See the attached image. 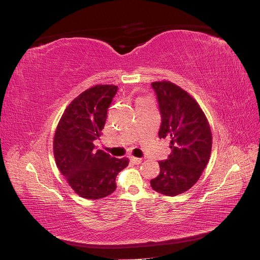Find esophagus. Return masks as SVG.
<instances>
[{
    "label": "esophagus",
    "mask_w": 260,
    "mask_h": 260,
    "mask_svg": "<svg viewBox=\"0 0 260 260\" xmlns=\"http://www.w3.org/2000/svg\"><path fill=\"white\" fill-rule=\"evenodd\" d=\"M130 160H131L133 164H136V165H139V164H141V162L143 161L142 158H138V157H133V156L130 157Z\"/></svg>",
    "instance_id": "obj_1"
}]
</instances>
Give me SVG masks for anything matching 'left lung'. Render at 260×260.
<instances>
[{"mask_svg":"<svg viewBox=\"0 0 260 260\" xmlns=\"http://www.w3.org/2000/svg\"><path fill=\"white\" fill-rule=\"evenodd\" d=\"M158 102L160 139L170 141L171 153L159 161L160 172L151 180L153 190L176 196L191 188L207 166L211 131L205 114L190 94L169 81L153 82Z\"/></svg>","mask_w":260,"mask_h":260,"instance_id":"left-lung-1","label":"left lung"}]
</instances>
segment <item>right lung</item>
I'll return each mask as SVG.
<instances>
[{
  "mask_svg": "<svg viewBox=\"0 0 260 260\" xmlns=\"http://www.w3.org/2000/svg\"><path fill=\"white\" fill-rule=\"evenodd\" d=\"M118 86L99 84L85 90L62 114L54 136L57 168L73 190L83 199L99 200L116 190V177L128 166V158H115L96 149L107 109Z\"/></svg>",
  "mask_w": 260,
  "mask_h": 260,
  "instance_id": "add662e5",
  "label": "right lung"
}]
</instances>
